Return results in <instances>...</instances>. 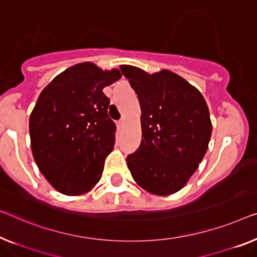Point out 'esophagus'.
<instances>
[{"label": "esophagus", "mask_w": 257, "mask_h": 257, "mask_svg": "<svg viewBox=\"0 0 257 257\" xmlns=\"http://www.w3.org/2000/svg\"><path fill=\"white\" fill-rule=\"evenodd\" d=\"M123 124H124V121H123V120H118V121L116 122V127H117L118 129H121L122 127H123Z\"/></svg>", "instance_id": "obj_1"}]
</instances>
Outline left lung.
<instances>
[{
	"mask_svg": "<svg viewBox=\"0 0 257 257\" xmlns=\"http://www.w3.org/2000/svg\"><path fill=\"white\" fill-rule=\"evenodd\" d=\"M139 98L142 142L127 157L134 180L149 193L167 196L188 182L202 162L212 133L202 93L170 70L155 74L121 66Z\"/></svg>",
	"mask_w": 257,
	"mask_h": 257,
	"instance_id": "obj_1",
	"label": "left lung"
}]
</instances>
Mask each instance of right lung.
Here are the masks:
<instances>
[{
    "instance_id": "obj_1",
    "label": "right lung",
    "mask_w": 257,
    "mask_h": 257,
    "mask_svg": "<svg viewBox=\"0 0 257 257\" xmlns=\"http://www.w3.org/2000/svg\"><path fill=\"white\" fill-rule=\"evenodd\" d=\"M122 77L91 62L68 68L41 92L30 115L33 158L46 180L68 196L90 191L115 143L102 89Z\"/></svg>"
}]
</instances>
